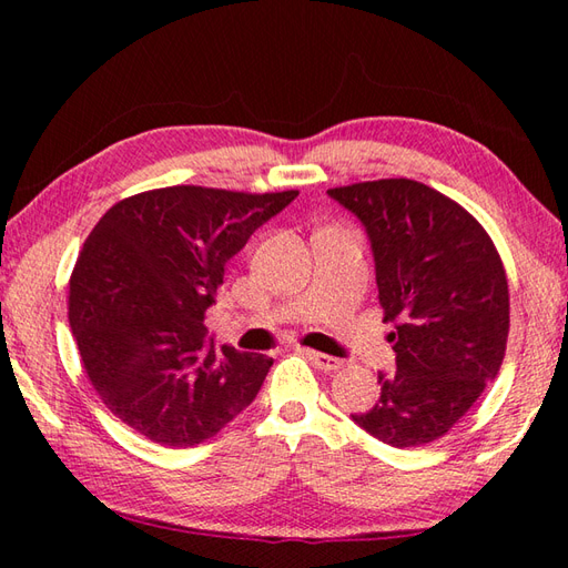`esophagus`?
Segmentation results:
<instances>
[{
	"mask_svg": "<svg viewBox=\"0 0 568 568\" xmlns=\"http://www.w3.org/2000/svg\"><path fill=\"white\" fill-rule=\"evenodd\" d=\"M305 356L315 364L320 371H342L344 368V361L336 358V356H327V354H320V352H310L305 348Z\"/></svg>",
	"mask_w": 568,
	"mask_h": 568,
	"instance_id": "obj_1",
	"label": "esophagus"
}]
</instances>
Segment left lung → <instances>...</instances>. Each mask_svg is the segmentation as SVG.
Returning <instances> with one entry per match:
<instances>
[{
  "mask_svg": "<svg viewBox=\"0 0 568 568\" xmlns=\"http://www.w3.org/2000/svg\"><path fill=\"white\" fill-rule=\"evenodd\" d=\"M364 222L376 258L395 366L381 395L352 415L383 444L444 437L498 376L510 332L508 277L474 214L425 183L385 178L327 190Z\"/></svg>",
  "mask_w": 568,
  "mask_h": 568,
  "instance_id": "obj_1",
  "label": "left lung"
}]
</instances>
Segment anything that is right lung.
I'll list each match as a JSON object with an SVG mask.
<instances>
[{
    "label": "right lung",
    "instance_id": "obj_1",
    "mask_svg": "<svg viewBox=\"0 0 568 568\" xmlns=\"http://www.w3.org/2000/svg\"><path fill=\"white\" fill-rule=\"evenodd\" d=\"M295 197L173 185L104 212L72 268L68 317L92 388L124 425L185 449L253 403L273 358L216 346L204 312L226 261Z\"/></svg>",
    "mask_w": 568,
    "mask_h": 568
}]
</instances>
